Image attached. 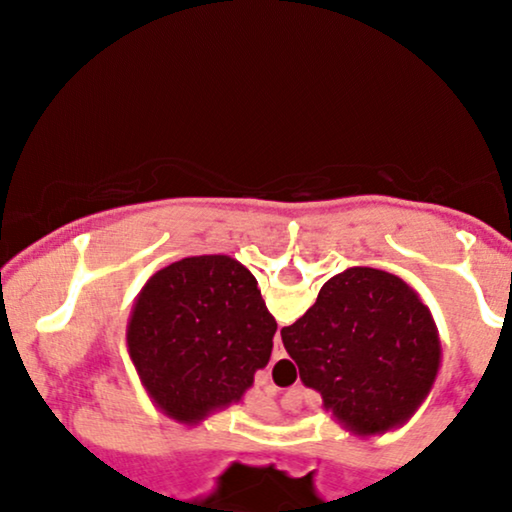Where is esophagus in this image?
I'll use <instances>...</instances> for the list:
<instances>
[{"label":"esophagus","instance_id":"1","mask_svg":"<svg viewBox=\"0 0 512 512\" xmlns=\"http://www.w3.org/2000/svg\"><path fill=\"white\" fill-rule=\"evenodd\" d=\"M284 356H286V351H284V346H281V337H279V334H276V337H274L272 358H274V361H279V358H284Z\"/></svg>","mask_w":512,"mask_h":512}]
</instances>
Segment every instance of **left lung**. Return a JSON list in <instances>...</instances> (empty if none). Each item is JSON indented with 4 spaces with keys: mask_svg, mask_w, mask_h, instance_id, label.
I'll list each match as a JSON object with an SVG mask.
<instances>
[{
    "mask_svg": "<svg viewBox=\"0 0 512 512\" xmlns=\"http://www.w3.org/2000/svg\"><path fill=\"white\" fill-rule=\"evenodd\" d=\"M276 320L226 255L168 264L139 293L127 346L149 397L182 424L238 402L269 363Z\"/></svg>",
    "mask_w": 512,
    "mask_h": 512,
    "instance_id": "obj_1",
    "label": "left lung"
}]
</instances>
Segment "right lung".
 <instances>
[{
    "label": "right lung",
    "instance_id": "obj_1",
    "mask_svg": "<svg viewBox=\"0 0 512 512\" xmlns=\"http://www.w3.org/2000/svg\"><path fill=\"white\" fill-rule=\"evenodd\" d=\"M281 342L301 380L358 436L414 414L440 366V342L421 298L395 274L354 267L332 276Z\"/></svg>",
    "mask_w": 512,
    "mask_h": 512
}]
</instances>
